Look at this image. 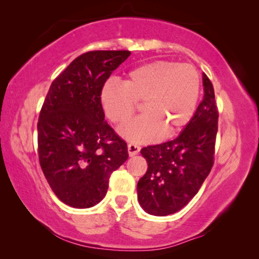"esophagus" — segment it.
Wrapping results in <instances>:
<instances>
[{
  "instance_id": "34e87169",
  "label": "esophagus",
  "mask_w": 259,
  "mask_h": 259,
  "mask_svg": "<svg viewBox=\"0 0 259 259\" xmlns=\"http://www.w3.org/2000/svg\"><path fill=\"white\" fill-rule=\"evenodd\" d=\"M139 151H140V147L138 145L134 144V142H130V144H128V152H129L130 157L138 155Z\"/></svg>"
}]
</instances>
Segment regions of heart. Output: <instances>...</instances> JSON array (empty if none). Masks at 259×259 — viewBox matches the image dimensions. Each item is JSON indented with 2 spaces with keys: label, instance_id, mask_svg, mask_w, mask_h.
<instances>
[{
  "label": "heart",
  "instance_id": "heart-1",
  "mask_svg": "<svg viewBox=\"0 0 259 259\" xmlns=\"http://www.w3.org/2000/svg\"><path fill=\"white\" fill-rule=\"evenodd\" d=\"M200 93V76L194 65L158 60L131 70L121 85L108 82L101 91L107 118L123 124L141 102L144 114L121 126L119 133L136 142L174 136L189 124Z\"/></svg>",
  "mask_w": 259,
  "mask_h": 259
}]
</instances>
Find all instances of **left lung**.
Returning a JSON list of instances; mask_svg holds the SVG:
<instances>
[{
  "mask_svg": "<svg viewBox=\"0 0 259 259\" xmlns=\"http://www.w3.org/2000/svg\"><path fill=\"white\" fill-rule=\"evenodd\" d=\"M202 84V101L177 138L140 151L148 169L137 192L148 213L167 216L179 211L195 197L213 166L218 109L212 83L205 73Z\"/></svg>",
  "mask_w": 259,
  "mask_h": 259,
  "instance_id": "8db88e82",
  "label": "left lung"
}]
</instances>
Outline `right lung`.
I'll return each instance as SVG.
<instances>
[{"instance_id":"1","label":"right lung","mask_w":259,"mask_h":259,"mask_svg":"<svg viewBox=\"0 0 259 259\" xmlns=\"http://www.w3.org/2000/svg\"><path fill=\"white\" fill-rule=\"evenodd\" d=\"M130 51H89L49 89L37 121L38 161L60 200L90 208L106 196L109 178L126 159V142L104 120L102 88Z\"/></svg>"}]
</instances>
